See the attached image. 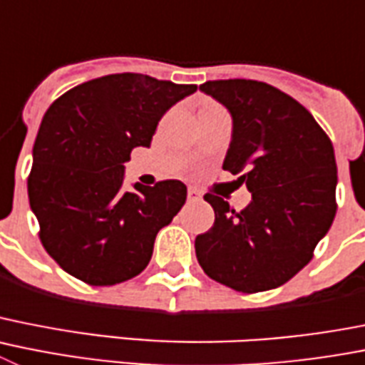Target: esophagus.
I'll return each instance as SVG.
<instances>
[{
    "label": "esophagus",
    "mask_w": 365,
    "mask_h": 365,
    "mask_svg": "<svg viewBox=\"0 0 365 365\" xmlns=\"http://www.w3.org/2000/svg\"><path fill=\"white\" fill-rule=\"evenodd\" d=\"M188 199L190 200H193V202H195V200H200V192L197 188H188Z\"/></svg>",
    "instance_id": "obj_1"
}]
</instances>
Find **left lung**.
Returning a JSON list of instances; mask_svg holds the SVG:
<instances>
[{
    "mask_svg": "<svg viewBox=\"0 0 365 365\" xmlns=\"http://www.w3.org/2000/svg\"><path fill=\"white\" fill-rule=\"evenodd\" d=\"M199 90L232 115L222 168L246 182L252 200L235 212L206 193L215 222L197 235V260L235 292L282 286L312 260L335 219V150L312 113L267 83L220 79Z\"/></svg>",
    "mask_w": 365,
    "mask_h": 365,
    "instance_id": "obj_1",
    "label": "left lung"
}]
</instances>
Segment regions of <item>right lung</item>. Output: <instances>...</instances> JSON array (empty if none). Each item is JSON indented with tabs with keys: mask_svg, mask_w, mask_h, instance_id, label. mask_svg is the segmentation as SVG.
I'll return each mask as SVG.
<instances>
[{
	"mask_svg": "<svg viewBox=\"0 0 365 365\" xmlns=\"http://www.w3.org/2000/svg\"><path fill=\"white\" fill-rule=\"evenodd\" d=\"M195 90L145 73H110L46 110L29 200L43 246L66 273L112 286L148 266L155 235L186 202V186L170 179L125 190V163L133 148H148L166 110Z\"/></svg>",
	"mask_w": 365,
	"mask_h": 365,
	"instance_id": "right-lung-1",
	"label": "right lung"
}]
</instances>
